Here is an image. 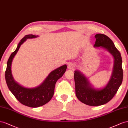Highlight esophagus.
<instances>
[{"instance_id": "obj_1", "label": "esophagus", "mask_w": 128, "mask_h": 128, "mask_svg": "<svg viewBox=\"0 0 128 128\" xmlns=\"http://www.w3.org/2000/svg\"><path fill=\"white\" fill-rule=\"evenodd\" d=\"M76 67V65L74 63H70L68 65V68L70 69V70H73Z\"/></svg>"}]
</instances>
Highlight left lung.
Listing matches in <instances>:
<instances>
[{
	"instance_id": "left-lung-1",
	"label": "left lung",
	"mask_w": 128,
	"mask_h": 128,
	"mask_svg": "<svg viewBox=\"0 0 128 128\" xmlns=\"http://www.w3.org/2000/svg\"><path fill=\"white\" fill-rule=\"evenodd\" d=\"M95 38L96 41L94 48L106 50L112 56L114 62L109 80L101 88H95L82 72L77 70L74 71L76 96L82 102L91 106L102 105L112 100L121 86L123 76L121 55L114 43L104 34H97Z\"/></svg>"
}]
</instances>
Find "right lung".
<instances>
[{"instance_id": "obj_1", "label": "right lung", "mask_w": 128, "mask_h": 128, "mask_svg": "<svg viewBox=\"0 0 128 128\" xmlns=\"http://www.w3.org/2000/svg\"><path fill=\"white\" fill-rule=\"evenodd\" d=\"M38 37V35L29 34L21 40L16 50L11 54L7 61L5 71L6 82L10 90L21 104L32 108L42 106L52 99L54 94L56 82L63 76L67 68L66 65L65 64L52 71L41 84L32 88L24 87L15 81L11 70L12 63L14 56L21 44L27 39L35 38Z\"/></svg>"}]
</instances>
